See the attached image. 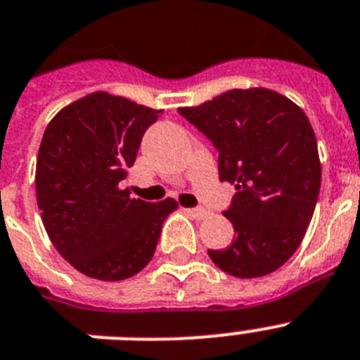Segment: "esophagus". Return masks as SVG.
<instances>
[{
    "mask_svg": "<svg viewBox=\"0 0 360 360\" xmlns=\"http://www.w3.org/2000/svg\"><path fill=\"white\" fill-rule=\"evenodd\" d=\"M187 214L196 218V220H204V218H207L210 211L204 210V207H191V210H187Z\"/></svg>",
    "mask_w": 360,
    "mask_h": 360,
    "instance_id": "34e87169",
    "label": "esophagus"
}]
</instances>
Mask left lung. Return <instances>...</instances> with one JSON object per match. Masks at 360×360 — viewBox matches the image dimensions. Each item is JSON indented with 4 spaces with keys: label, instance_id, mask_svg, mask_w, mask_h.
Returning a JSON list of instances; mask_svg holds the SVG:
<instances>
[{
    "label": "left lung",
    "instance_id": "left-lung-1",
    "mask_svg": "<svg viewBox=\"0 0 360 360\" xmlns=\"http://www.w3.org/2000/svg\"><path fill=\"white\" fill-rule=\"evenodd\" d=\"M218 150L220 182L236 193L224 217L235 227L214 266L257 278L291 259L321 191L317 138L308 116L269 89H233L198 107L178 109Z\"/></svg>",
    "mask_w": 360,
    "mask_h": 360
}]
</instances>
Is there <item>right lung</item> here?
Returning <instances> with one entry per match:
<instances>
[{
  "mask_svg": "<svg viewBox=\"0 0 360 360\" xmlns=\"http://www.w3.org/2000/svg\"><path fill=\"white\" fill-rule=\"evenodd\" d=\"M162 115L94 92L61 109L45 129L36 164L38 207L58 253L79 273L124 281L153 259L176 202L131 198L120 182Z\"/></svg>",
  "mask_w": 360,
  "mask_h": 360,
  "instance_id": "right-lung-1",
  "label": "right lung"
}]
</instances>
